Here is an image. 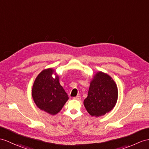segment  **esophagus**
<instances>
[{
	"label": "esophagus",
	"instance_id": "obj_1",
	"mask_svg": "<svg viewBox=\"0 0 149 149\" xmlns=\"http://www.w3.org/2000/svg\"><path fill=\"white\" fill-rule=\"evenodd\" d=\"M73 99H74V100H81V97L79 96V95H77V97H73Z\"/></svg>",
	"mask_w": 149,
	"mask_h": 149
}]
</instances>
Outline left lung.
Here are the masks:
<instances>
[{"instance_id": "left-lung-1", "label": "left lung", "mask_w": 149, "mask_h": 149, "mask_svg": "<svg viewBox=\"0 0 149 149\" xmlns=\"http://www.w3.org/2000/svg\"><path fill=\"white\" fill-rule=\"evenodd\" d=\"M118 97V87L114 81L109 75L99 71L90 82L88 96L83 104L90 115L99 117L114 107Z\"/></svg>"}]
</instances>
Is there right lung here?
<instances>
[{"label": "right lung", "instance_id": "add662e5", "mask_svg": "<svg viewBox=\"0 0 149 149\" xmlns=\"http://www.w3.org/2000/svg\"><path fill=\"white\" fill-rule=\"evenodd\" d=\"M52 68L43 70L36 78L32 88V97L37 106L51 115L57 114L69 99L59 83V78Z\"/></svg>", "mask_w": 149, "mask_h": 149}]
</instances>
